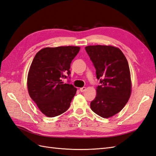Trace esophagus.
<instances>
[{"label":"esophagus","instance_id":"1","mask_svg":"<svg viewBox=\"0 0 156 156\" xmlns=\"http://www.w3.org/2000/svg\"><path fill=\"white\" fill-rule=\"evenodd\" d=\"M86 87H82V88H80V92H84L85 90H86Z\"/></svg>","mask_w":156,"mask_h":156}]
</instances>
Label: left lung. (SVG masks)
<instances>
[{"label": "left lung", "instance_id": "obj_1", "mask_svg": "<svg viewBox=\"0 0 156 156\" xmlns=\"http://www.w3.org/2000/svg\"><path fill=\"white\" fill-rule=\"evenodd\" d=\"M100 80L97 96L90 102L92 111L103 118L120 112L131 92L128 62L120 49L111 45H89L85 48Z\"/></svg>", "mask_w": 156, "mask_h": 156}]
</instances>
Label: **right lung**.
Masks as SVG:
<instances>
[{"label":"right lung","instance_id":"1","mask_svg":"<svg viewBox=\"0 0 156 156\" xmlns=\"http://www.w3.org/2000/svg\"><path fill=\"white\" fill-rule=\"evenodd\" d=\"M80 49L76 46L45 48L34 57L27 76L28 92L47 117H56L69 107L77 89L64 84L62 78L70 74V64Z\"/></svg>","mask_w":156,"mask_h":156}]
</instances>
